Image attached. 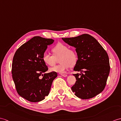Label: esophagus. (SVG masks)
<instances>
[{
  "instance_id": "34e87169",
  "label": "esophagus",
  "mask_w": 121,
  "mask_h": 121,
  "mask_svg": "<svg viewBox=\"0 0 121 121\" xmlns=\"http://www.w3.org/2000/svg\"><path fill=\"white\" fill-rule=\"evenodd\" d=\"M61 75L62 76H63V77H66V76H67V75H66V74H61Z\"/></svg>"
}]
</instances>
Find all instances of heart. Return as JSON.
<instances>
[{"label": "heart", "instance_id": "heart-1", "mask_svg": "<svg viewBox=\"0 0 121 121\" xmlns=\"http://www.w3.org/2000/svg\"><path fill=\"white\" fill-rule=\"evenodd\" d=\"M52 52L53 55L46 53L43 55L42 59L45 64L52 66L59 57V61L60 64L50 68V72L64 73L70 66H74L77 63L78 60L77 53L74 50L69 49V47L65 44L58 43L52 48Z\"/></svg>", "mask_w": 121, "mask_h": 121}]
</instances>
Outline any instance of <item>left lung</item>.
Listing matches in <instances>:
<instances>
[{"instance_id":"1","label":"left lung","mask_w":121,"mask_h":121,"mask_svg":"<svg viewBox=\"0 0 121 121\" xmlns=\"http://www.w3.org/2000/svg\"><path fill=\"white\" fill-rule=\"evenodd\" d=\"M62 39L75 48L78 56L74 71H80L81 74H73L76 81L71 89L75 95L86 99L100 93L105 88L110 69L106 50L96 39L88 34Z\"/></svg>"}]
</instances>
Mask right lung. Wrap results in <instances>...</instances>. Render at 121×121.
<instances>
[{"label": "right lung", "mask_w": 121, "mask_h": 121, "mask_svg": "<svg viewBox=\"0 0 121 121\" xmlns=\"http://www.w3.org/2000/svg\"><path fill=\"white\" fill-rule=\"evenodd\" d=\"M54 40L34 36L16 50L12 64V78L17 92L31 102H39L49 94L56 72L44 73L48 67L42 57ZM43 76L41 79L40 75Z\"/></svg>", "instance_id": "obj_1"}]
</instances>
